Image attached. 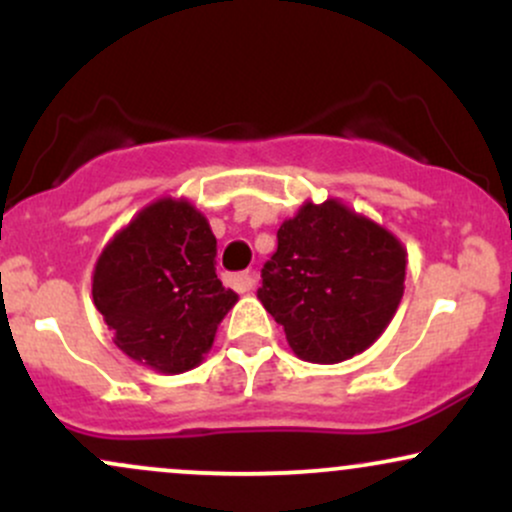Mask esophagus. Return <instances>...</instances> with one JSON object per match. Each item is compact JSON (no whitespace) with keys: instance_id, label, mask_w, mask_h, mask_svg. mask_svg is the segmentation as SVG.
<instances>
[{"instance_id":"34e87169","label":"esophagus","mask_w":512,"mask_h":512,"mask_svg":"<svg viewBox=\"0 0 512 512\" xmlns=\"http://www.w3.org/2000/svg\"><path fill=\"white\" fill-rule=\"evenodd\" d=\"M228 284L233 286V289L245 293V291H252L257 284V274L255 272H240V274H231L228 276Z\"/></svg>"}]
</instances>
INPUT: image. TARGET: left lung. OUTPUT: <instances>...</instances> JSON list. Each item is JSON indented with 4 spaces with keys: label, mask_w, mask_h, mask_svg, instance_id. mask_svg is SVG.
Instances as JSON below:
<instances>
[{
    "label": "left lung",
    "mask_w": 512,
    "mask_h": 512,
    "mask_svg": "<svg viewBox=\"0 0 512 512\" xmlns=\"http://www.w3.org/2000/svg\"><path fill=\"white\" fill-rule=\"evenodd\" d=\"M257 298L310 363H342L370 349L404 296L407 248L342 199H305L279 226Z\"/></svg>",
    "instance_id": "8db88e82"
}]
</instances>
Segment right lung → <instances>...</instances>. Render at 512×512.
Listing matches in <instances>:
<instances>
[{
    "mask_svg": "<svg viewBox=\"0 0 512 512\" xmlns=\"http://www.w3.org/2000/svg\"><path fill=\"white\" fill-rule=\"evenodd\" d=\"M216 238L187 197H158L105 243L91 276L93 305L113 342L163 375L197 368L238 293L216 279Z\"/></svg>",
    "mask_w": 512,
    "mask_h": 512,
    "instance_id": "1",
    "label": "right lung"
}]
</instances>
